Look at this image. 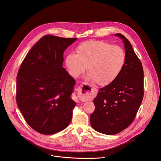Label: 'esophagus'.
<instances>
[{"mask_svg": "<svg viewBox=\"0 0 161 161\" xmlns=\"http://www.w3.org/2000/svg\"><path fill=\"white\" fill-rule=\"evenodd\" d=\"M89 88L91 89V91L94 90V89L92 88V87H91V86H89ZM77 91H78V95H79V96L80 97V98H82V97H85L86 95H87V94H88V92H87V91H86L85 89L82 88V85H80L79 87H78Z\"/></svg>", "mask_w": 161, "mask_h": 161, "instance_id": "obj_1", "label": "esophagus"}]
</instances>
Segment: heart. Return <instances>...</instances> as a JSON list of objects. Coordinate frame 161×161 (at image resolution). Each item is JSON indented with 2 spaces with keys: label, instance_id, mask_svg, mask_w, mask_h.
<instances>
[{
  "label": "heart",
  "instance_id": "heart-1",
  "mask_svg": "<svg viewBox=\"0 0 161 161\" xmlns=\"http://www.w3.org/2000/svg\"><path fill=\"white\" fill-rule=\"evenodd\" d=\"M76 52V54L71 53L66 58L69 74L77 78L86 67L87 78L101 86L115 80L125 63V53L122 48L104 41L85 42L77 47Z\"/></svg>",
  "mask_w": 161,
  "mask_h": 161
}]
</instances>
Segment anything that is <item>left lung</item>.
Here are the masks:
<instances>
[{
	"label": "left lung",
	"mask_w": 161,
	"mask_h": 161,
	"mask_svg": "<svg viewBox=\"0 0 161 161\" xmlns=\"http://www.w3.org/2000/svg\"><path fill=\"white\" fill-rule=\"evenodd\" d=\"M125 52V63L120 75L111 83L99 89L93 102L95 109L90 116L92 128L100 133L114 135L132 123L144 96L142 63L130 42L121 33Z\"/></svg>",
	"instance_id": "1"
}]
</instances>
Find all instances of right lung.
Here are the masks:
<instances>
[{
  "label": "right lung",
  "instance_id": "obj_1",
  "mask_svg": "<svg viewBox=\"0 0 161 161\" xmlns=\"http://www.w3.org/2000/svg\"><path fill=\"white\" fill-rule=\"evenodd\" d=\"M77 38L47 35L26 55L17 76V103L27 123L50 135L65 129L76 102L75 80L62 66L63 53Z\"/></svg>",
  "mask_w": 161,
  "mask_h": 161
}]
</instances>
